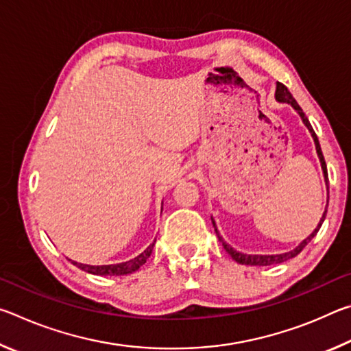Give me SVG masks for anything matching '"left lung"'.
<instances>
[{"label":"left lung","instance_id":"left-lung-1","mask_svg":"<svg viewBox=\"0 0 351 351\" xmlns=\"http://www.w3.org/2000/svg\"><path fill=\"white\" fill-rule=\"evenodd\" d=\"M276 100H277V102H280V104H289L291 106H293V108H294L297 112H299L302 122L305 123V127L308 128V132L311 133L313 141H314V145H316V153H317L319 161H320V167H322V171H324V178H325V184H326V193H328V173H326V164H325L322 150H320L319 139H317L316 133H314V130H313V127H311L310 121H308V117L305 116V112L302 111L299 104L295 102V99L293 97V94H291V93L288 91V88L285 86L283 83H280V82H277V86H276ZM326 207H328V198H326ZM326 207H325V212L322 213V218H320L319 224L316 226V229H314L313 232H311L310 235H308L306 239H305L304 241H302L299 246H295V247L293 249V251H288V252H283V254H274V255H260V254L251 255V254L239 252V251H237V249H234L232 246L228 245V243H226V241L223 240V237L219 235L218 229H217V224H215V221H213V218H212V224H213V228H215V232H217V235H218V240L223 243V247L226 249V252H228V254L230 255V257H232V258L237 261V263H240V265H251V266H268V265L283 263V261L293 258V257H295L297 254L302 252V249H304V247L308 245V243H310V241L314 239V237H316V234L319 232L320 226H322L324 219H325V215H326Z\"/></svg>","mask_w":351,"mask_h":351}]
</instances>
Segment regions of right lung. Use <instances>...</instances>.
<instances>
[{
    "instance_id": "obj_1",
    "label": "right lung",
    "mask_w": 351,
    "mask_h": 351,
    "mask_svg": "<svg viewBox=\"0 0 351 351\" xmlns=\"http://www.w3.org/2000/svg\"><path fill=\"white\" fill-rule=\"evenodd\" d=\"M156 241V240H154ZM154 241L148 246L144 252L139 254L138 257H134L128 261H122V263H116V265H85V263H77V261L71 260V263L75 265L77 268H80L83 271L90 272V274L94 276H127L132 274V272L138 271L142 265L145 263L147 258L152 255Z\"/></svg>"
}]
</instances>
